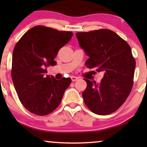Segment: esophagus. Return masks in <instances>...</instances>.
Here are the masks:
<instances>
[{"label": "esophagus", "instance_id": "esophagus-1", "mask_svg": "<svg viewBox=\"0 0 147 147\" xmlns=\"http://www.w3.org/2000/svg\"><path fill=\"white\" fill-rule=\"evenodd\" d=\"M78 79H79L78 77H75V76H72V77H71V79H72V82H75V81H77Z\"/></svg>", "mask_w": 147, "mask_h": 147}]
</instances>
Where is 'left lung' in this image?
Segmentation results:
<instances>
[{"instance_id":"8db88e82","label":"left lung","mask_w":147,"mask_h":147,"mask_svg":"<svg viewBox=\"0 0 147 147\" xmlns=\"http://www.w3.org/2000/svg\"><path fill=\"white\" fill-rule=\"evenodd\" d=\"M79 44L89 57L86 65L104 73L99 83L85 79L84 103L94 113L115 112L124 104L133 85L136 61L127 42L110 30L77 32Z\"/></svg>"}]
</instances>
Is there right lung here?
<instances>
[{
	"label": "right lung",
	"instance_id": "add662e5",
	"mask_svg": "<svg viewBox=\"0 0 147 147\" xmlns=\"http://www.w3.org/2000/svg\"><path fill=\"white\" fill-rule=\"evenodd\" d=\"M72 35L71 32L37 25L26 32L15 45L11 78L18 98L30 112L46 115L60 104L71 79L57 80L45 75L46 68L56 65L59 50Z\"/></svg>",
	"mask_w": 147,
	"mask_h": 147
}]
</instances>
